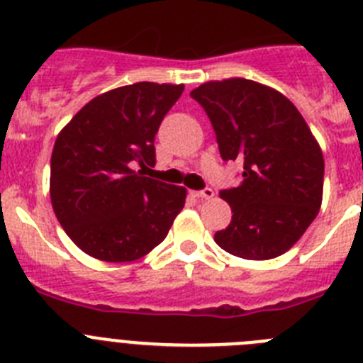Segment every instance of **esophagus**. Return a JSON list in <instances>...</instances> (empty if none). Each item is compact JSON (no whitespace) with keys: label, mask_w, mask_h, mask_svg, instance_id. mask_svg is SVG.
<instances>
[{"label":"esophagus","mask_w":363,"mask_h":363,"mask_svg":"<svg viewBox=\"0 0 363 363\" xmlns=\"http://www.w3.org/2000/svg\"><path fill=\"white\" fill-rule=\"evenodd\" d=\"M192 194H194L198 200H211V198H214L213 189H203V191H196V192H192Z\"/></svg>","instance_id":"obj_1"}]
</instances>
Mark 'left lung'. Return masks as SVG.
<instances>
[{"mask_svg":"<svg viewBox=\"0 0 363 363\" xmlns=\"http://www.w3.org/2000/svg\"><path fill=\"white\" fill-rule=\"evenodd\" d=\"M191 98L205 108L221 158L242 163V184L220 192L229 227L214 242L243 259L284 255L318 216L323 154L291 99L245 78L201 83Z\"/></svg>","mask_w":363,"mask_h":363,"instance_id":"1","label":"left lung"}]
</instances>
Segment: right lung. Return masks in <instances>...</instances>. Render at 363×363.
Segmentation results:
<instances>
[{
	"label": "right lung",
	"mask_w": 363,
	"mask_h": 363,
	"mask_svg": "<svg viewBox=\"0 0 363 363\" xmlns=\"http://www.w3.org/2000/svg\"><path fill=\"white\" fill-rule=\"evenodd\" d=\"M184 83L140 82L83 105L60 130L50 201L69 238L92 258L121 264L149 255L184 209L187 189L145 176L154 138ZM138 162L142 172H136Z\"/></svg>",
	"instance_id": "add662e5"
}]
</instances>
